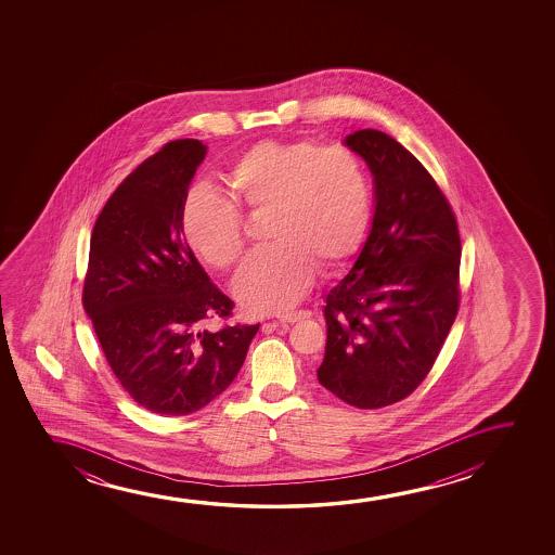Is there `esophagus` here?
Segmentation results:
<instances>
[{"label": "esophagus", "mask_w": 555, "mask_h": 555, "mask_svg": "<svg viewBox=\"0 0 555 555\" xmlns=\"http://www.w3.org/2000/svg\"><path fill=\"white\" fill-rule=\"evenodd\" d=\"M309 319V311H289L279 314L281 322H297V320Z\"/></svg>", "instance_id": "1"}]
</instances>
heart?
I'll list each match as a JSON object with an SVG mask.
<instances>
[{
  "mask_svg": "<svg viewBox=\"0 0 555 555\" xmlns=\"http://www.w3.org/2000/svg\"><path fill=\"white\" fill-rule=\"evenodd\" d=\"M235 203L193 188L182 208L185 243L206 266L225 271L246 246L243 206L269 212L266 238L233 282L246 311L281 312L311 288L317 266L335 273L364 246L373 216V188L364 160L345 145L312 138L261 140L228 168Z\"/></svg>",
  "mask_w": 555,
  "mask_h": 555,
  "instance_id": "obj_1",
  "label": "heart"
}]
</instances>
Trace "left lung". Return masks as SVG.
<instances>
[{"mask_svg": "<svg viewBox=\"0 0 555 555\" xmlns=\"http://www.w3.org/2000/svg\"><path fill=\"white\" fill-rule=\"evenodd\" d=\"M375 180L372 231L326 296L320 385L360 410L400 402L426 379L455 322L461 236L430 172L375 129L345 138Z\"/></svg>", "mask_w": 555, "mask_h": 555, "instance_id": "obj_1", "label": "left lung"}]
</instances>
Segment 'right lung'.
<instances>
[{"mask_svg":"<svg viewBox=\"0 0 555 555\" xmlns=\"http://www.w3.org/2000/svg\"><path fill=\"white\" fill-rule=\"evenodd\" d=\"M206 145L172 140L130 172L92 229L85 312L107 364L134 402L190 415L233 383L259 324H223L235 304L198 266L182 208Z\"/></svg>","mask_w":555,"mask_h":555,"instance_id":"1","label":"right lung"}]
</instances>
